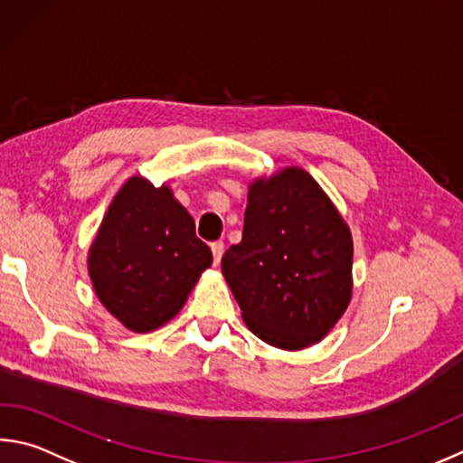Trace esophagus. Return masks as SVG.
Here are the masks:
<instances>
[{
	"mask_svg": "<svg viewBox=\"0 0 463 463\" xmlns=\"http://www.w3.org/2000/svg\"><path fill=\"white\" fill-rule=\"evenodd\" d=\"M210 249H213V259H214V265L221 263L222 259V253H224V242L222 241H216L210 245Z\"/></svg>",
	"mask_w": 463,
	"mask_h": 463,
	"instance_id": "34e87169",
	"label": "esophagus"
}]
</instances>
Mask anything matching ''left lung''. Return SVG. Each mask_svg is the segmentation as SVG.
<instances>
[{"label":"left lung","instance_id":"1","mask_svg":"<svg viewBox=\"0 0 463 463\" xmlns=\"http://www.w3.org/2000/svg\"><path fill=\"white\" fill-rule=\"evenodd\" d=\"M222 275L250 332L301 350L350 304V229L312 175L285 167L249 186L242 241L224 253Z\"/></svg>","mask_w":463,"mask_h":463}]
</instances>
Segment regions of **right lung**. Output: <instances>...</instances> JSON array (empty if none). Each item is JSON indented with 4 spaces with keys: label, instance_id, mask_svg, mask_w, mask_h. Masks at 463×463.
<instances>
[{
    "label": "right lung",
    "instance_id": "obj_1",
    "mask_svg": "<svg viewBox=\"0 0 463 463\" xmlns=\"http://www.w3.org/2000/svg\"><path fill=\"white\" fill-rule=\"evenodd\" d=\"M194 218L172 190L131 178L109 206L89 250V275L109 312L133 332H151L180 312L213 263Z\"/></svg>",
    "mask_w": 463,
    "mask_h": 463
}]
</instances>
